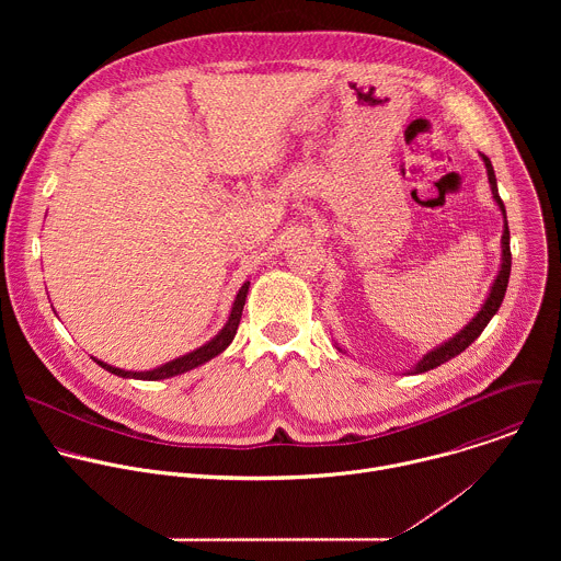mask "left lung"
Returning <instances> with one entry per match:
<instances>
[{
	"label": "left lung",
	"mask_w": 561,
	"mask_h": 561,
	"mask_svg": "<svg viewBox=\"0 0 561 561\" xmlns=\"http://www.w3.org/2000/svg\"><path fill=\"white\" fill-rule=\"evenodd\" d=\"M482 157H484V154H482ZM484 164H486V171H489V182H491L493 197H495V202H497V206L502 208L504 219H506V208H504V202H502V197H500V193H497V180H495V171H493V164H491L489 157H484ZM502 253H504V255H502V271H500V275H497V279H495V284H493V288H491V295H489L486 304L482 306V310H479V312L472 317V322H470L463 331H459L450 342H446V344H442L439 348L426 353L424 359L415 366V373H426V370H431V368H437V366L446 364L448 359L457 357L459 353H463L479 335H482V331L489 327L493 314L500 310V306H502V301H504V295H506V286H508V277H511V262H513V257H511V230H508V221H504ZM340 351H342V348H340Z\"/></svg>",
	"instance_id": "obj_1"
}]
</instances>
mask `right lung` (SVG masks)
Returning a JSON list of instances; mask_svg holds the SVG:
<instances>
[{
  "label": "right lung",
  "instance_id": "1",
  "mask_svg": "<svg viewBox=\"0 0 561 561\" xmlns=\"http://www.w3.org/2000/svg\"><path fill=\"white\" fill-rule=\"evenodd\" d=\"M249 286L251 282H247L242 288H239L237 297H234V304H232V310H230V317L226 327L219 331V335H215L208 344H204L202 348L184 355V357H178L164 366L159 368H152V370H146V373H133V370H122V368H113L104 362H98L102 368H106L108 373L113 375H119V377H133V379H148V381H154V379H167V377H175V375H182L186 370H193L197 368L199 364L213 359L215 355H219L221 351H226V346L232 342L234 333H237V327H239V319H242V310H244V304H247V293H249Z\"/></svg>",
  "mask_w": 561,
  "mask_h": 561
}]
</instances>
